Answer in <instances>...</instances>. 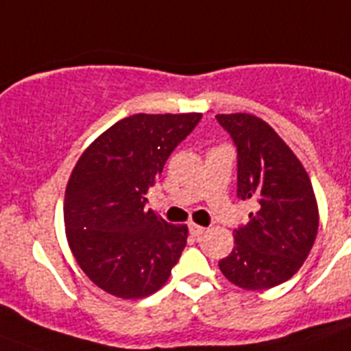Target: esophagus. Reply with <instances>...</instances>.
I'll list each match as a JSON object with an SVG mask.
<instances>
[{
    "instance_id": "34e87169",
    "label": "esophagus",
    "mask_w": 351,
    "mask_h": 351,
    "mask_svg": "<svg viewBox=\"0 0 351 351\" xmlns=\"http://www.w3.org/2000/svg\"><path fill=\"white\" fill-rule=\"evenodd\" d=\"M188 228H190V234L193 235V237H200V235L206 232V228H204V226H198V225H195V223H190V225H188Z\"/></svg>"
}]
</instances>
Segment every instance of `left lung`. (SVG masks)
<instances>
[{"label":"left lung","instance_id":"obj_1","mask_svg":"<svg viewBox=\"0 0 351 351\" xmlns=\"http://www.w3.org/2000/svg\"><path fill=\"white\" fill-rule=\"evenodd\" d=\"M237 147V197L256 204L219 269L244 290H267L302 267L318 232V206L308 172L283 138L251 114H218Z\"/></svg>","mask_w":351,"mask_h":351}]
</instances>
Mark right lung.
Listing matches in <instances>:
<instances>
[{
    "instance_id": "add662e5",
    "label": "right lung",
    "mask_w": 351,
    "mask_h": 351,
    "mask_svg": "<svg viewBox=\"0 0 351 351\" xmlns=\"http://www.w3.org/2000/svg\"><path fill=\"white\" fill-rule=\"evenodd\" d=\"M200 119L198 112L125 117L77 161L64 193L66 239L80 269L110 295H151L178 263L188 226L145 209V193Z\"/></svg>"
}]
</instances>
